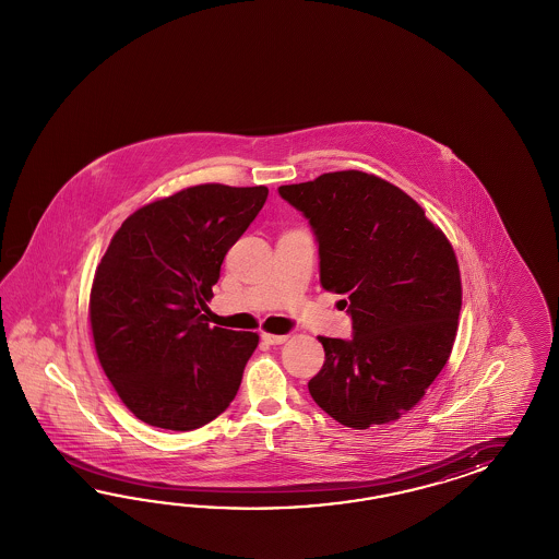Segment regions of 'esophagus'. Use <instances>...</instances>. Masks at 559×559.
I'll list each match as a JSON object with an SVG mask.
<instances>
[{
  "instance_id": "obj_1",
  "label": "esophagus",
  "mask_w": 559,
  "mask_h": 559,
  "mask_svg": "<svg viewBox=\"0 0 559 559\" xmlns=\"http://www.w3.org/2000/svg\"><path fill=\"white\" fill-rule=\"evenodd\" d=\"M262 340L266 342V344H283V342H287V334H269V332H262Z\"/></svg>"
}]
</instances>
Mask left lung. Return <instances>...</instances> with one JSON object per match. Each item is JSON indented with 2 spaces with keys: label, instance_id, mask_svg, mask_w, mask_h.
<instances>
[{
  "label": "left lung",
  "instance_id": "1",
  "mask_svg": "<svg viewBox=\"0 0 559 559\" xmlns=\"http://www.w3.org/2000/svg\"><path fill=\"white\" fill-rule=\"evenodd\" d=\"M320 243V283L344 295L355 336L325 338L322 371L309 381L334 420L365 430L402 418L447 365L461 311L451 241L424 209L388 180L330 171L278 188Z\"/></svg>",
  "mask_w": 559,
  "mask_h": 559
}]
</instances>
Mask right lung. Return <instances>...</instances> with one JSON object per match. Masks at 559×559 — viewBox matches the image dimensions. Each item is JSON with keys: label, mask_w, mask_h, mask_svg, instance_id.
Masks as SVG:
<instances>
[{"label": "right lung", "mask_w": 559, "mask_h": 559, "mask_svg": "<svg viewBox=\"0 0 559 559\" xmlns=\"http://www.w3.org/2000/svg\"><path fill=\"white\" fill-rule=\"evenodd\" d=\"M266 197V187L185 188L136 209L110 239L90 328L102 369L141 423L194 430L234 402L258 334L211 328L201 309Z\"/></svg>", "instance_id": "1"}]
</instances>
